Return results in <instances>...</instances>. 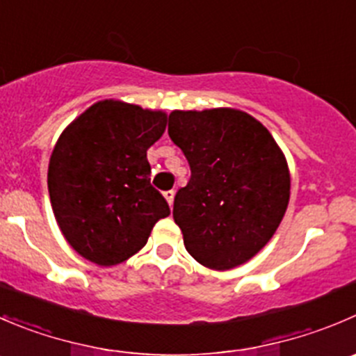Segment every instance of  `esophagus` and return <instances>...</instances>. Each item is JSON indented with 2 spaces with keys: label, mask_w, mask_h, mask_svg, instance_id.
<instances>
[{
  "label": "esophagus",
  "mask_w": 356,
  "mask_h": 356,
  "mask_svg": "<svg viewBox=\"0 0 356 356\" xmlns=\"http://www.w3.org/2000/svg\"><path fill=\"white\" fill-rule=\"evenodd\" d=\"M163 196H165V200H167V202H168V205H170V207L174 205V196H175L174 189H170V191H165Z\"/></svg>",
  "instance_id": "1"
}]
</instances>
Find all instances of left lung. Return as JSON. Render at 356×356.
Returning a JSON list of instances; mask_svg holds the SVG:
<instances>
[{"instance_id": "1", "label": "left lung", "mask_w": 356, "mask_h": 356, "mask_svg": "<svg viewBox=\"0 0 356 356\" xmlns=\"http://www.w3.org/2000/svg\"><path fill=\"white\" fill-rule=\"evenodd\" d=\"M168 136L191 168L174 200L186 250L216 271L250 261L287 210L284 151L261 122L233 108L172 111Z\"/></svg>"}]
</instances>
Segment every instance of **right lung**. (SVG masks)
I'll return each instance as SVG.
<instances>
[{
    "label": "right lung",
    "mask_w": 356,
    "mask_h": 356,
    "mask_svg": "<svg viewBox=\"0 0 356 356\" xmlns=\"http://www.w3.org/2000/svg\"><path fill=\"white\" fill-rule=\"evenodd\" d=\"M167 113L115 99L95 102L58 137L48 163L51 209L67 243L99 266L125 262L170 216L151 186L147 149Z\"/></svg>",
    "instance_id": "add662e5"
}]
</instances>
